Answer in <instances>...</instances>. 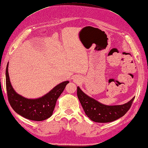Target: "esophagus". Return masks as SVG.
Wrapping results in <instances>:
<instances>
[{
    "label": "esophagus",
    "mask_w": 148,
    "mask_h": 148,
    "mask_svg": "<svg viewBox=\"0 0 148 148\" xmlns=\"http://www.w3.org/2000/svg\"><path fill=\"white\" fill-rule=\"evenodd\" d=\"M76 82H77H77H78V81H76Z\"/></svg>",
    "instance_id": "obj_1"
}]
</instances>
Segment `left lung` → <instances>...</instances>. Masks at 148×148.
<instances>
[{
    "mask_svg": "<svg viewBox=\"0 0 148 148\" xmlns=\"http://www.w3.org/2000/svg\"><path fill=\"white\" fill-rule=\"evenodd\" d=\"M77 96L90 120L97 123H108L118 120L125 114L131 107L134 97L123 105H106L88 96L77 86Z\"/></svg>",
    "mask_w": 148,
    "mask_h": 148,
    "instance_id": "8db88e82",
    "label": "left lung"
}]
</instances>
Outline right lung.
Instances as JSON below:
<instances>
[{"instance_id":"1","label":"right lung","mask_w":148,"mask_h":148,"mask_svg":"<svg viewBox=\"0 0 148 148\" xmlns=\"http://www.w3.org/2000/svg\"><path fill=\"white\" fill-rule=\"evenodd\" d=\"M8 65V62L6 69V90L10 104L15 112L33 121H43L50 118L53 114L57 99L69 82L66 81L57 84L40 97L28 99L15 91L10 80Z\"/></svg>"}]
</instances>
